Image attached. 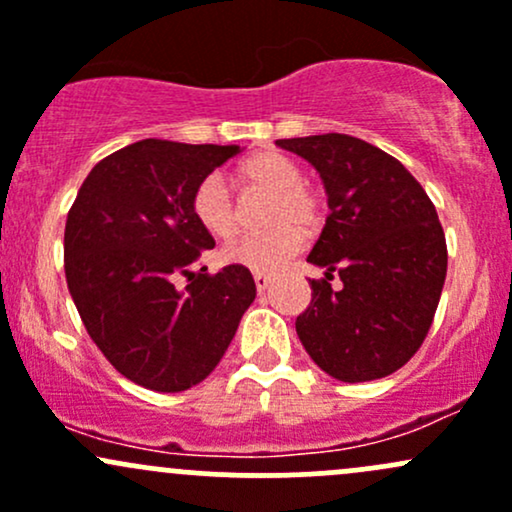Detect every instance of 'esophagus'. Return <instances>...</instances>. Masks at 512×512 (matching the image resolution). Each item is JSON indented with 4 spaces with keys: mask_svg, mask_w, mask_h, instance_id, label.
<instances>
[{
    "mask_svg": "<svg viewBox=\"0 0 512 512\" xmlns=\"http://www.w3.org/2000/svg\"><path fill=\"white\" fill-rule=\"evenodd\" d=\"M254 283H256V290H258V293H263V290L271 288L273 278H271V276H266V273H256V276H254Z\"/></svg>",
    "mask_w": 512,
    "mask_h": 512,
    "instance_id": "34e87169",
    "label": "esophagus"
}]
</instances>
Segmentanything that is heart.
Returning a JSON list of instances; mask_svg holds the SVG:
<instances>
[{"label":"heart","instance_id":"heart-1","mask_svg":"<svg viewBox=\"0 0 512 512\" xmlns=\"http://www.w3.org/2000/svg\"><path fill=\"white\" fill-rule=\"evenodd\" d=\"M236 180L246 188L271 192L266 207V224L261 234H246L222 251L229 266L251 273H276L302 249L301 227L310 229L320 222V197L302 183V170L295 161L276 151H261L236 168ZM192 214L197 224L214 239H232L239 229V214L219 175H210L192 195Z\"/></svg>","mask_w":512,"mask_h":512}]
</instances>
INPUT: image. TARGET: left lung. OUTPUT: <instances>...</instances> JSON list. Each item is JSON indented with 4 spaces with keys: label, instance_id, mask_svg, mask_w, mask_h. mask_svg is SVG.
Here are the masks:
<instances>
[{
    "label": "left lung",
    "instance_id": "8db88e82",
    "mask_svg": "<svg viewBox=\"0 0 512 512\" xmlns=\"http://www.w3.org/2000/svg\"><path fill=\"white\" fill-rule=\"evenodd\" d=\"M317 168L329 217L307 261L310 307L295 320L307 354L344 383L390 376L430 332L447 278V241L437 210L398 158L356 136L278 139ZM339 275L337 291L328 280Z\"/></svg>",
    "mask_w": 512,
    "mask_h": 512
}]
</instances>
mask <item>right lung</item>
<instances>
[{"instance_id": "add662e5", "label": "right lung", "mask_w": 512, "mask_h": 512, "mask_svg": "<svg viewBox=\"0 0 512 512\" xmlns=\"http://www.w3.org/2000/svg\"><path fill=\"white\" fill-rule=\"evenodd\" d=\"M239 146L144 139L102 158L65 222V280L97 349L129 381L178 393L205 381L256 298L251 271H192L214 239L197 185ZM188 277L180 289L177 280Z\"/></svg>"}]
</instances>
